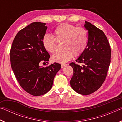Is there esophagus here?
Here are the masks:
<instances>
[{"label": "esophagus", "instance_id": "1", "mask_svg": "<svg viewBox=\"0 0 122 122\" xmlns=\"http://www.w3.org/2000/svg\"><path fill=\"white\" fill-rule=\"evenodd\" d=\"M66 65H66V64H63V63H62L61 65V67L62 68H63V67H65V66H66Z\"/></svg>", "mask_w": 122, "mask_h": 122}]
</instances>
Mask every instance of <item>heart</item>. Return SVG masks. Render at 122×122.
<instances>
[{
    "mask_svg": "<svg viewBox=\"0 0 122 122\" xmlns=\"http://www.w3.org/2000/svg\"><path fill=\"white\" fill-rule=\"evenodd\" d=\"M53 36L45 35L42 42L44 48L52 54L57 51V42L63 43L62 49L64 51L52 57L53 61L55 62L64 63L71 60L73 56H80L87 46V32L81 27H76L73 25L62 24L55 29Z\"/></svg>",
    "mask_w": 122,
    "mask_h": 122,
    "instance_id": "obj_1",
    "label": "heart"
}]
</instances>
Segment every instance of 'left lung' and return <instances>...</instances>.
Segmentation results:
<instances>
[{"label": "left lung", "instance_id": "8db88e82", "mask_svg": "<svg viewBox=\"0 0 122 122\" xmlns=\"http://www.w3.org/2000/svg\"><path fill=\"white\" fill-rule=\"evenodd\" d=\"M84 27L88 31L87 46L76 60L82 65L69 64L74 71L70 83L76 92L87 95L98 90L106 80L111 61V48L102 30L88 21Z\"/></svg>", "mask_w": 122, "mask_h": 122}]
</instances>
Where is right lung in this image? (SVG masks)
I'll return each mask as SVG.
<instances>
[{"instance_id": "right-lung-1", "label": "right lung", "mask_w": 122, "mask_h": 122, "mask_svg": "<svg viewBox=\"0 0 122 122\" xmlns=\"http://www.w3.org/2000/svg\"><path fill=\"white\" fill-rule=\"evenodd\" d=\"M45 25L34 22L20 30L10 51L11 67L18 83L27 92L36 96L50 90L61 68L60 64L56 62L40 67L41 63L48 62L50 57L42 42L47 29Z\"/></svg>"}]
</instances>
